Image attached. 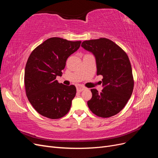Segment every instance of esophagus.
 <instances>
[{
    "label": "esophagus",
    "mask_w": 158,
    "mask_h": 158,
    "mask_svg": "<svg viewBox=\"0 0 158 158\" xmlns=\"http://www.w3.org/2000/svg\"><path fill=\"white\" fill-rule=\"evenodd\" d=\"M85 89V87L81 86V85H78V86L77 87V92H82L83 90H84Z\"/></svg>",
    "instance_id": "1"
}]
</instances>
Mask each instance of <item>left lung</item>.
<instances>
[{
    "instance_id": "obj_1",
    "label": "left lung",
    "mask_w": 158,
    "mask_h": 158,
    "mask_svg": "<svg viewBox=\"0 0 158 158\" xmlns=\"http://www.w3.org/2000/svg\"><path fill=\"white\" fill-rule=\"evenodd\" d=\"M81 46L94 55L97 75L103 76V89L101 93L91 89L92 98L88 102V107L100 117L115 115L125 107L134 88L128 56L120 47L107 38L84 41Z\"/></svg>"
}]
</instances>
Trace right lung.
Listing matches in <instances>:
<instances>
[{
    "mask_svg": "<svg viewBox=\"0 0 158 158\" xmlns=\"http://www.w3.org/2000/svg\"><path fill=\"white\" fill-rule=\"evenodd\" d=\"M81 42L51 37L37 46L28 58L24 73L26 94L42 116L57 119L69 113L76 88L59 83L56 77L62 76L66 60L79 49Z\"/></svg>",
    "mask_w": 158,
    "mask_h": 158,
    "instance_id": "add662e5",
    "label": "right lung"
}]
</instances>
